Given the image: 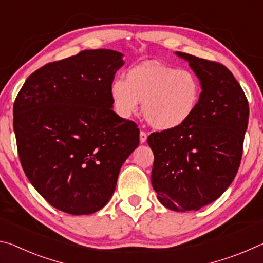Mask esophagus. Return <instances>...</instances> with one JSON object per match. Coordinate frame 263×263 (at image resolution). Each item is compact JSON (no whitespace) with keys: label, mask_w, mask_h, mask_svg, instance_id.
<instances>
[{"label":"esophagus","mask_w":263,"mask_h":263,"mask_svg":"<svg viewBox=\"0 0 263 263\" xmlns=\"http://www.w3.org/2000/svg\"><path fill=\"white\" fill-rule=\"evenodd\" d=\"M139 139H140V144H145L146 140H147V135H146V132H144V131H140Z\"/></svg>","instance_id":"34e87169"}]
</instances>
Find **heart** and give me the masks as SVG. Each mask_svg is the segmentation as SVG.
<instances>
[{
    "mask_svg": "<svg viewBox=\"0 0 263 263\" xmlns=\"http://www.w3.org/2000/svg\"><path fill=\"white\" fill-rule=\"evenodd\" d=\"M110 95L121 117L136 115L142 103V115L151 126L173 131L194 116L201 99V83L190 70L149 61L132 68L125 80H115Z\"/></svg>",
    "mask_w": 263,
    "mask_h": 263,
    "instance_id": "obj_1",
    "label": "heart"
}]
</instances>
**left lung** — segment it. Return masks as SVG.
<instances>
[{
    "label": "left lung",
    "mask_w": 263,
    "mask_h": 263,
    "mask_svg": "<svg viewBox=\"0 0 263 263\" xmlns=\"http://www.w3.org/2000/svg\"><path fill=\"white\" fill-rule=\"evenodd\" d=\"M175 54L188 61L198 78L201 99L183 126L148 137L154 153L151 182L169 210L197 211L219 198L237 175L249 108L241 87L224 65Z\"/></svg>",
    "instance_id": "left-lung-1"
}]
</instances>
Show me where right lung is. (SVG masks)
<instances>
[{"label":"right lung","mask_w":263,"mask_h":263,"mask_svg":"<svg viewBox=\"0 0 263 263\" xmlns=\"http://www.w3.org/2000/svg\"><path fill=\"white\" fill-rule=\"evenodd\" d=\"M124 65L112 50H84L26 79L14 103L22 167L52 206L90 215L106 205L139 128L112 110L110 87Z\"/></svg>","instance_id":"right-lung-1"}]
</instances>
